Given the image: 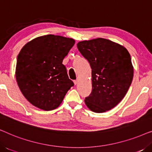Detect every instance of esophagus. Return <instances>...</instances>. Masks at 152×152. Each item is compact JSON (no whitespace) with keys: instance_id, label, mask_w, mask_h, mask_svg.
I'll return each mask as SVG.
<instances>
[{"instance_id":"obj_1","label":"esophagus","mask_w":152,"mask_h":152,"mask_svg":"<svg viewBox=\"0 0 152 152\" xmlns=\"http://www.w3.org/2000/svg\"><path fill=\"white\" fill-rule=\"evenodd\" d=\"M79 83V80H75L74 81V84H75V85H77Z\"/></svg>"}]
</instances>
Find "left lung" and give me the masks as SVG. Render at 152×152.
Returning a JSON list of instances; mask_svg holds the SVG:
<instances>
[{
	"label": "left lung",
	"instance_id": "obj_1",
	"mask_svg": "<svg viewBox=\"0 0 152 152\" xmlns=\"http://www.w3.org/2000/svg\"><path fill=\"white\" fill-rule=\"evenodd\" d=\"M77 45L92 69V92L85 104L95 113L109 111L124 98L132 82L130 54L123 45L103 38L80 41Z\"/></svg>",
	"mask_w": 152,
	"mask_h": 152
}]
</instances>
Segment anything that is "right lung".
Wrapping results in <instances>:
<instances>
[{"label": "right lung", "instance_id": "1", "mask_svg": "<svg viewBox=\"0 0 152 152\" xmlns=\"http://www.w3.org/2000/svg\"><path fill=\"white\" fill-rule=\"evenodd\" d=\"M75 43L73 39L48 34L28 41L20 50L16 80L33 106L44 111L57 109L74 85L62 61Z\"/></svg>", "mask_w": 152, "mask_h": 152}]
</instances>
